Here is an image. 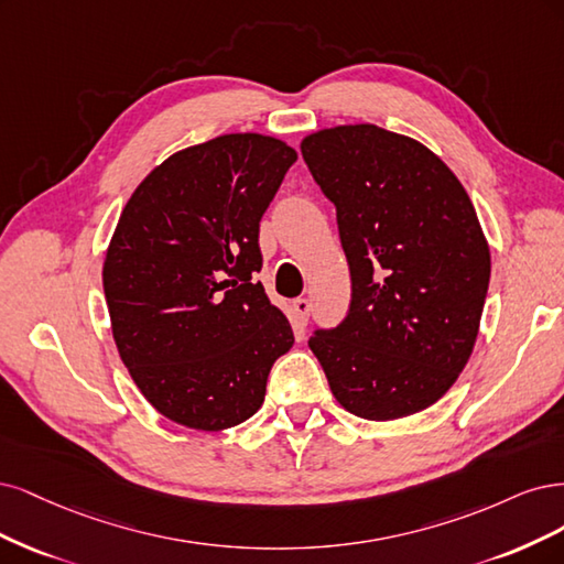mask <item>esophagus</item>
<instances>
[{
    "label": "esophagus",
    "mask_w": 564,
    "mask_h": 564,
    "mask_svg": "<svg viewBox=\"0 0 564 564\" xmlns=\"http://www.w3.org/2000/svg\"><path fill=\"white\" fill-rule=\"evenodd\" d=\"M308 312H312V302H308V300L300 297V300H295V302H293V314H295V321H297L300 325H304V323H306Z\"/></svg>",
    "instance_id": "34e87169"
}]
</instances>
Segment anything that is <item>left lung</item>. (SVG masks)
Here are the masks:
<instances>
[{"instance_id":"8db88e82","label":"left lung","mask_w":564,"mask_h":564,"mask_svg":"<svg viewBox=\"0 0 564 564\" xmlns=\"http://www.w3.org/2000/svg\"><path fill=\"white\" fill-rule=\"evenodd\" d=\"M335 204L351 271L349 314L308 349L341 408L387 422L420 412L457 381L474 351L489 248L474 204L445 163L372 123L302 142Z\"/></svg>"}]
</instances>
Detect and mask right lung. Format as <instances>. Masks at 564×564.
Here are the masks:
<instances>
[{
  "instance_id": "obj_1",
  "label": "right lung",
  "mask_w": 564,
  "mask_h": 564,
  "mask_svg": "<svg viewBox=\"0 0 564 564\" xmlns=\"http://www.w3.org/2000/svg\"><path fill=\"white\" fill-rule=\"evenodd\" d=\"M295 161L276 138L220 135L163 161L119 217L102 267L115 341L142 395L177 424L246 422L293 349L256 274L260 220Z\"/></svg>"
}]
</instances>
